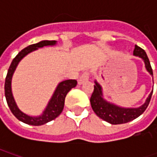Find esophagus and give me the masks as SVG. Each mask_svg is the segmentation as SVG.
<instances>
[{"label":"esophagus","mask_w":157,"mask_h":157,"mask_svg":"<svg viewBox=\"0 0 157 157\" xmlns=\"http://www.w3.org/2000/svg\"><path fill=\"white\" fill-rule=\"evenodd\" d=\"M88 79H89V72H88V71H85V72H83L81 74V76L79 77L78 80V83L79 85H82L83 83L87 81Z\"/></svg>","instance_id":"obj_1"}]
</instances>
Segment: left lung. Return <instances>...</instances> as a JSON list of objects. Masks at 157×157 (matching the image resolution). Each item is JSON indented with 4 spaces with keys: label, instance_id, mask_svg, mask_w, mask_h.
Wrapping results in <instances>:
<instances>
[{
    "label": "left lung",
    "instance_id": "8db88e82",
    "mask_svg": "<svg viewBox=\"0 0 157 157\" xmlns=\"http://www.w3.org/2000/svg\"><path fill=\"white\" fill-rule=\"evenodd\" d=\"M134 55L138 56L142 58L144 61L146 70L150 73V75L153 76V71H152L148 57L145 51L142 50L141 47L136 45L135 50H134ZM152 94H153V91L149 94L145 103L139 107H136V108L121 107L119 105L112 104L110 102L104 100L103 94H102V87L100 84L95 80L94 93L91 96L90 102H91V105H92V108L94 113L100 119H102L105 121H107L113 125H117V124L129 122L137 117H139L148 107Z\"/></svg>",
    "mask_w": 157,
    "mask_h": 157
}]
</instances>
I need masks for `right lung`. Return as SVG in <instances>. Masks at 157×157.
<instances>
[{
	"mask_svg": "<svg viewBox=\"0 0 157 157\" xmlns=\"http://www.w3.org/2000/svg\"><path fill=\"white\" fill-rule=\"evenodd\" d=\"M56 44H57V41L44 40V41H41L37 44L28 46L16 55V57L13 59L12 63L9 66L7 77L5 79V86H4L5 97H6V100H7V103H8L10 111L12 112V113L15 117L19 121H22L23 123L32 125V126H41V125H44V124L56 119L63 111L66 94H68V92L71 88L75 87L77 86L76 79H68V80L60 82L56 88L52 99L49 101L44 111L43 112V114H41L40 116L33 117V116H29L26 113H22L18 108V106L15 103V99L12 94V90H11V80H12V76L14 74V71H15L17 64L23 57L31 52L36 51L38 48H42L44 46L55 45Z\"/></svg>",
	"mask_w": 157,
	"mask_h": 157,
	"instance_id": "obj_1",
	"label": "right lung"
}]
</instances>
